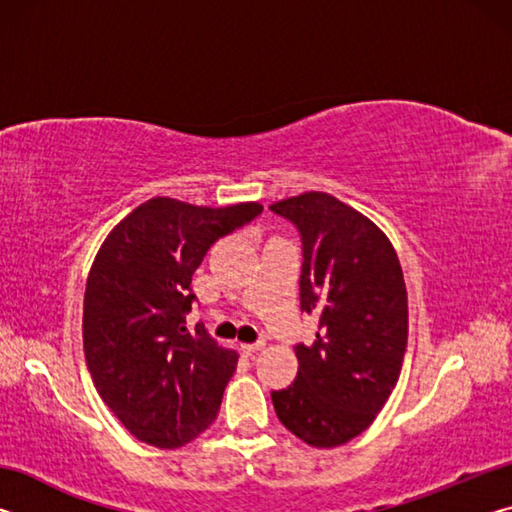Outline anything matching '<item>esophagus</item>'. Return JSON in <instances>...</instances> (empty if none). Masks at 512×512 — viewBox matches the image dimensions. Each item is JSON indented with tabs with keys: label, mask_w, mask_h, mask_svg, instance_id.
Wrapping results in <instances>:
<instances>
[{
	"label": "esophagus",
	"mask_w": 512,
	"mask_h": 512,
	"mask_svg": "<svg viewBox=\"0 0 512 512\" xmlns=\"http://www.w3.org/2000/svg\"><path fill=\"white\" fill-rule=\"evenodd\" d=\"M262 348H264V341H257V343H244V345H241V350H244L246 354H253V352L262 350Z\"/></svg>",
	"instance_id": "1"
}]
</instances>
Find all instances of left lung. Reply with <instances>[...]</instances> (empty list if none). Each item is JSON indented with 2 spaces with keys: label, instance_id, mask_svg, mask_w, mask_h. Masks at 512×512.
I'll return each mask as SVG.
<instances>
[{
  "label": "left lung",
  "instance_id": "obj_1",
  "mask_svg": "<svg viewBox=\"0 0 512 512\" xmlns=\"http://www.w3.org/2000/svg\"><path fill=\"white\" fill-rule=\"evenodd\" d=\"M302 239L300 309L318 314L316 341L298 343V377L273 391L280 422L311 447L366 431L400 379L409 300L400 259L368 216L325 192L271 205Z\"/></svg>",
  "mask_w": 512,
  "mask_h": 512
}]
</instances>
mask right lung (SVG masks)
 Wrapping results in <instances>:
<instances>
[{
    "mask_svg": "<svg viewBox=\"0 0 512 512\" xmlns=\"http://www.w3.org/2000/svg\"><path fill=\"white\" fill-rule=\"evenodd\" d=\"M259 203L198 207L158 196L119 221L85 284L83 350L94 386L137 440L176 449L214 422L237 352L196 327L192 275L216 239L262 214Z\"/></svg>",
    "mask_w": 512,
    "mask_h": 512,
    "instance_id": "1",
    "label": "right lung"
}]
</instances>
